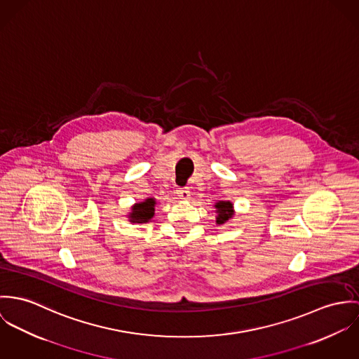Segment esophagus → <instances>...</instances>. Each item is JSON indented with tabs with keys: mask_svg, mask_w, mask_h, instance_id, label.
Here are the masks:
<instances>
[{
	"mask_svg": "<svg viewBox=\"0 0 359 359\" xmlns=\"http://www.w3.org/2000/svg\"><path fill=\"white\" fill-rule=\"evenodd\" d=\"M177 194H179V197L182 199H189L190 198V196H191L190 190H187V189H184V190H179V191H177Z\"/></svg>",
	"mask_w": 359,
	"mask_h": 359,
	"instance_id": "1",
	"label": "esophagus"
}]
</instances>
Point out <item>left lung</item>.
I'll use <instances>...</instances> for the list:
<instances>
[{
  "instance_id": "1",
  "label": "left lung",
  "mask_w": 359,
  "mask_h": 359,
  "mask_svg": "<svg viewBox=\"0 0 359 359\" xmlns=\"http://www.w3.org/2000/svg\"><path fill=\"white\" fill-rule=\"evenodd\" d=\"M215 206L217 209V217H216L217 224H224L229 219L233 217V205H231V202L220 201Z\"/></svg>"
}]
</instances>
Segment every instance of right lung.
I'll list each match as a JSON object with an SVG mask.
<instances>
[{"mask_svg": "<svg viewBox=\"0 0 359 359\" xmlns=\"http://www.w3.org/2000/svg\"><path fill=\"white\" fill-rule=\"evenodd\" d=\"M154 203H156V201L153 198L146 199L144 202L136 203V206L133 208V210L130 213L132 222H136V223L149 222L154 216Z\"/></svg>", "mask_w": 359, "mask_h": 359, "instance_id": "right-lung-1", "label": "right lung"}]
</instances>
